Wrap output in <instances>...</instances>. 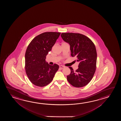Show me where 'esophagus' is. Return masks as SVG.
I'll list each match as a JSON object with an SVG mask.
<instances>
[{"mask_svg":"<svg viewBox=\"0 0 121 121\" xmlns=\"http://www.w3.org/2000/svg\"><path fill=\"white\" fill-rule=\"evenodd\" d=\"M59 67L60 69H64V67H64V66H60Z\"/></svg>","mask_w":121,"mask_h":121,"instance_id":"1","label":"esophagus"}]
</instances>
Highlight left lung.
Masks as SVG:
<instances>
[{"label": "left lung", "mask_w": 121, "mask_h": 121, "mask_svg": "<svg viewBox=\"0 0 121 121\" xmlns=\"http://www.w3.org/2000/svg\"><path fill=\"white\" fill-rule=\"evenodd\" d=\"M61 36L69 44L71 56L76 57L79 62L78 68L75 71L69 67L71 72L67 76V80L74 87H83L90 82L95 73L97 60L95 45L88 37L81 34L62 33Z\"/></svg>", "instance_id": "8db88e82"}]
</instances>
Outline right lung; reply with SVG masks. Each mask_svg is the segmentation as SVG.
<instances>
[{
  "mask_svg": "<svg viewBox=\"0 0 121 121\" xmlns=\"http://www.w3.org/2000/svg\"><path fill=\"white\" fill-rule=\"evenodd\" d=\"M60 33L44 32L36 36L28 44L25 54V69L34 85L43 87L49 84L59 69L58 65H51L45 59Z\"/></svg>",
  "mask_w": 121,
  "mask_h": 121,
  "instance_id": "obj_1",
  "label": "right lung"
}]
</instances>
